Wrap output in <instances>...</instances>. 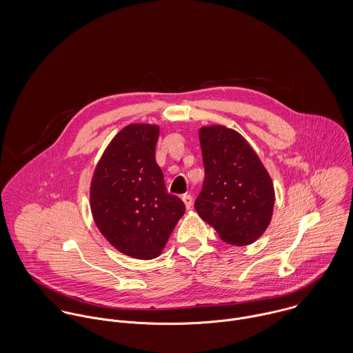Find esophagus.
<instances>
[{
	"mask_svg": "<svg viewBox=\"0 0 353 353\" xmlns=\"http://www.w3.org/2000/svg\"><path fill=\"white\" fill-rule=\"evenodd\" d=\"M182 200L185 202V205H186L188 209H190V208L193 206V197H192L190 194H183V196H182Z\"/></svg>",
	"mask_w": 353,
	"mask_h": 353,
	"instance_id": "1",
	"label": "esophagus"
}]
</instances>
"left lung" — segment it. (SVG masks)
Instances as JSON below:
<instances>
[{
  "mask_svg": "<svg viewBox=\"0 0 353 353\" xmlns=\"http://www.w3.org/2000/svg\"><path fill=\"white\" fill-rule=\"evenodd\" d=\"M205 179L194 202L200 217L225 243L246 246L268 228L274 205L272 179L256 153L235 130H200Z\"/></svg>",
  "mask_w": 353,
  "mask_h": 353,
  "instance_id": "1",
  "label": "left lung"
}]
</instances>
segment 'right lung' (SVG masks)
I'll use <instances>...</instances> for the list:
<instances>
[{
	"label": "right lung",
	"mask_w": 353,
	"mask_h": 353,
	"mask_svg": "<svg viewBox=\"0 0 353 353\" xmlns=\"http://www.w3.org/2000/svg\"><path fill=\"white\" fill-rule=\"evenodd\" d=\"M157 139L154 125L123 128L103 153L91 183V210L101 235L139 259L161 252L186 209L167 192L154 159Z\"/></svg>",
	"instance_id": "add662e5"
}]
</instances>
